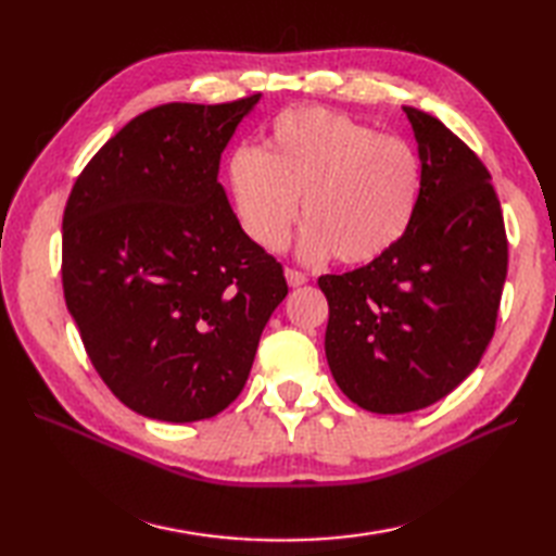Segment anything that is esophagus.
<instances>
[{"instance_id":"obj_1","label":"esophagus","mask_w":556,"mask_h":556,"mask_svg":"<svg viewBox=\"0 0 556 556\" xmlns=\"http://www.w3.org/2000/svg\"><path fill=\"white\" fill-rule=\"evenodd\" d=\"M285 275H287L289 287H303L305 281H308V277H305L303 271H301V269H296V267H287V269H285Z\"/></svg>"}]
</instances>
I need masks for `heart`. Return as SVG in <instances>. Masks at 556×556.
Segmentation results:
<instances>
[{"label":"heart","instance_id":"heart-1","mask_svg":"<svg viewBox=\"0 0 556 556\" xmlns=\"http://www.w3.org/2000/svg\"><path fill=\"white\" fill-rule=\"evenodd\" d=\"M227 181L241 227L260 248L287 245L301 200V255L365 265L406 233L422 169L408 140L305 104L269 122L263 150L233 148Z\"/></svg>","mask_w":556,"mask_h":556}]
</instances>
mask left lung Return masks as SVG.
<instances>
[{"mask_svg":"<svg viewBox=\"0 0 556 556\" xmlns=\"http://www.w3.org/2000/svg\"><path fill=\"white\" fill-rule=\"evenodd\" d=\"M404 112L422 169L413 222L382 257L317 279L329 303V370L353 404L372 413L428 408L476 370L497 327L509 265L485 164L440 119Z\"/></svg>","mask_w":556,"mask_h":556,"instance_id":"8db88e82","label":"left lung"}]
</instances>
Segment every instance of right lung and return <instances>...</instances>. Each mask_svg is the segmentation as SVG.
<instances>
[{
	"label": "right lung",
	"instance_id": "obj_1",
	"mask_svg": "<svg viewBox=\"0 0 556 556\" xmlns=\"http://www.w3.org/2000/svg\"><path fill=\"white\" fill-rule=\"evenodd\" d=\"M257 98L138 114L66 200V308L102 382L146 418L193 422L227 408L289 293L281 263L248 239L217 181Z\"/></svg>",
	"mask_w": 556,
	"mask_h": 556
}]
</instances>
